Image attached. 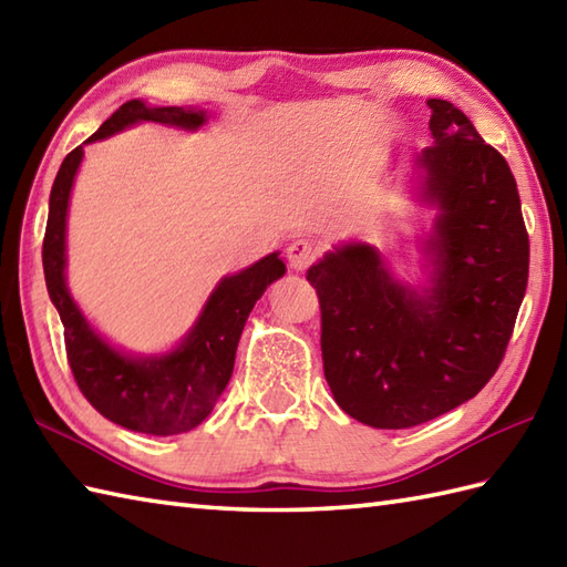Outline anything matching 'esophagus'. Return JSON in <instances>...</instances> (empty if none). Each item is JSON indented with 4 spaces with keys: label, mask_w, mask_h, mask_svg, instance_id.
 <instances>
[{
    "label": "esophagus",
    "mask_w": 567,
    "mask_h": 567,
    "mask_svg": "<svg viewBox=\"0 0 567 567\" xmlns=\"http://www.w3.org/2000/svg\"><path fill=\"white\" fill-rule=\"evenodd\" d=\"M287 260H290V268L297 272H305L311 262L317 260V248L309 244V240L299 238L295 244L287 246Z\"/></svg>",
    "instance_id": "1"
}]
</instances>
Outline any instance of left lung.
Segmentation results:
<instances>
[{
  "label": "left lung",
  "instance_id": "1",
  "mask_svg": "<svg viewBox=\"0 0 567 567\" xmlns=\"http://www.w3.org/2000/svg\"><path fill=\"white\" fill-rule=\"evenodd\" d=\"M433 146L419 153L436 204L424 295L394 282L380 252L346 244L307 272L321 307L323 375L348 416L375 429L436 419L485 388L528 282V234L504 155L445 100H429Z\"/></svg>",
  "mask_w": 567,
  "mask_h": 567
}]
</instances>
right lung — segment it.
Segmentation results:
<instances>
[{
    "label": "right lung",
    "mask_w": 567,
    "mask_h": 567,
    "mask_svg": "<svg viewBox=\"0 0 567 567\" xmlns=\"http://www.w3.org/2000/svg\"><path fill=\"white\" fill-rule=\"evenodd\" d=\"M136 122L199 128L207 116L202 110L183 106H148L131 100L106 118L100 131L84 141H100ZM82 146L65 155L55 175L48 202V224L43 236L45 287L65 327V353L80 392L114 424L173 436L199 426L209 416L216 400L226 390L234 372L240 331L250 309L268 285L285 275V262L270 252L238 275L224 277L212 292L195 329L173 353L153 358H131L118 353L84 321L65 285V216L72 179L82 163Z\"/></svg>",
    "instance_id": "add662e5"
}]
</instances>
